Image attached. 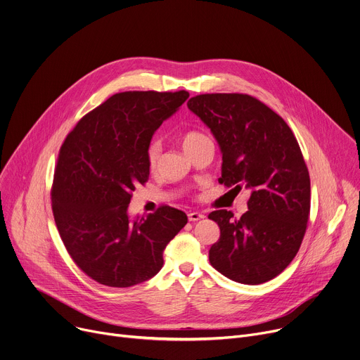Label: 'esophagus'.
<instances>
[{"instance_id":"obj_1","label":"esophagus","mask_w":360,"mask_h":360,"mask_svg":"<svg viewBox=\"0 0 360 360\" xmlns=\"http://www.w3.org/2000/svg\"><path fill=\"white\" fill-rule=\"evenodd\" d=\"M203 218H205V215L200 214V212H189V214H188V219H189L191 222L200 221V219H203Z\"/></svg>"}]
</instances>
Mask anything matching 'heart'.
Masks as SVG:
<instances>
[{
	"instance_id": "obj_1",
	"label": "heart",
	"mask_w": 360,
	"mask_h": 360,
	"mask_svg": "<svg viewBox=\"0 0 360 360\" xmlns=\"http://www.w3.org/2000/svg\"><path fill=\"white\" fill-rule=\"evenodd\" d=\"M210 138L199 132V131H186L182 136H181V141H182V146L186 152H189L193 146H196L198 143L203 142V141H208ZM161 149H162V145H161V141L160 139H152L148 145V149H146V161H148V167L150 171H155L157 167H158V162H160V157H161Z\"/></svg>"
}]
</instances>
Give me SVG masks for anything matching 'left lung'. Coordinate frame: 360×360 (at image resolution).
<instances>
[{"label":"left lung","instance_id":"left-lung-1","mask_svg":"<svg viewBox=\"0 0 360 360\" xmlns=\"http://www.w3.org/2000/svg\"><path fill=\"white\" fill-rule=\"evenodd\" d=\"M188 108L221 146L219 182L250 192L239 219L226 210L210 214L221 229L210 262L235 282H268L293 261L309 221L311 179L299 143L282 117L246 94L196 95Z\"/></svg>","mask_w":360,"mask_h":360}]
</instances>
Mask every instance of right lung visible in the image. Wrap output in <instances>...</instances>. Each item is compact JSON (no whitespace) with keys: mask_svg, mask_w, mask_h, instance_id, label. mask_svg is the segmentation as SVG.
Returning <instances> with one entry per match:
<instances>
[{"mask_svg":"<svg viewBox=\"0 0 360 360\" xmlns=\"http://www.w3.org/2000/svg\"><path fill=\"white\" fill-rule=\"evenodd\" d=\"M188 91H127L108 98L67 135L51 200L60 236L77 266L95 282L129 288L155 276L164 249L186 225L185 212L160 207L128 217L136 185L149 178L146 149Z\"/></svg>","mask_w":360,"mask_h":360,"instance_id":"obj_1","label":"right lung"}]
</instances>
